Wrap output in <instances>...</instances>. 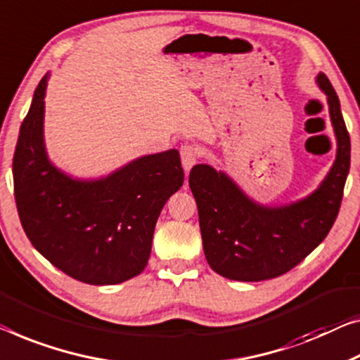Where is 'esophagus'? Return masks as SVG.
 <instances>
[{"label":"esophagus","instance_id":"esophagus-1","mask_svg":"<svg viewBox=\"0 0 360 360\" xmlns=\"http://www.w3.org/2000/svg\"><path fill=\"white\" fill-rule=\"evenodd\" d=\"M198 157H200V150H198V147L191 146V143H184V146L181 147V162L186 173L197 163Z\"/></svg>","mask_w":360,"mask_h":360}]
</instances>
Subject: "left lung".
<instances>
[{
  "instance_id": "obj_1",
  "label": "left lung",
  "mask_w": 360,
  "mask_h": 360,
  "mask_svg": "<svg viewBox=\"0 0 360 360\" xmlns=\"http://www.w3.org/2000/svg\"><path fill=\"white\" fill-rule=\"evenodd\" d=\"M315 82L326 95L336 158L309 195L286 205H264L212 165L191 169L189 186L198 208L205 259L213 271L228 280L264 281L284 275L333 226L349 173L351 141L333 85L323 72Z\"/></svg>"
}]
</instances>
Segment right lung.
<instances>
[{"mask_svg": "<svg viewBox=\"0 0 360 360\" xmlns=\"http://www.w3.org/2000/svg\"><path fill=\"white\" fill-rule=\"evenodd\" d=\"M48 79L50 72L37 85L14 152L20 224L32 245L74 280L124 283L147 266L162 208L184 182L179 152L143 155L95 179L64 173L43 136Z\"/></svg>", "mask_w": 360, "mask_h": 360, "instance_id": "obj_1", "label": "right lung"}]
</instances>
